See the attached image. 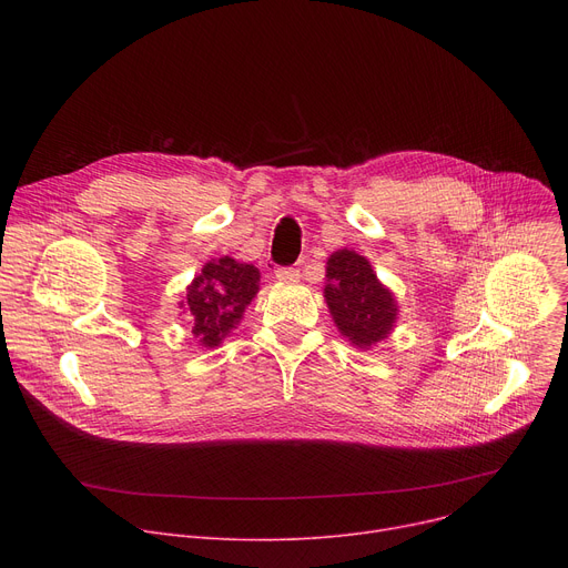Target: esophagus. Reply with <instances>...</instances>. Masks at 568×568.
Instances as JSON below:
<instances>
[{
    "mask_svg": "<svg viewBox=\"0 0 568 568\" xmlns=\"http://www.w3.org/2000/svg\"><path fill=\"white\" fill-rule=\"evenodd\" d=\"M276 278L283 283H296L302 278V274H300V268H294V266H281V268H276Z\"/></svg>",
    "mask_w": 568,
    "mask_h": 568,
    "instance_id": "obj_1",
    "label": "esophagus"
}]
</instances>
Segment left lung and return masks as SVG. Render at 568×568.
<instances>
[{
  "mask_svg": "<svg viewBox=\"0 0 568 568\" xmlns=\"http://www.w3.org/2000/svg\"><path fill=\"white\" fill-rule=\"evenodd\" d=\"M324 300L338 332L362 349L389 336L398 317L394 292L379 283L364 255L347 248L326 260Z\"/></svg>",
  "mask_w": 568,
  "mask_h": 568,
  "instance_id": "obj_1",
  "label": "left lung"
}]
</instances>
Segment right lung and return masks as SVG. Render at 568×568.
<instances>
[{
	"mask_svg": "<svg viewBox=\"0 0 568 568\" xmlns=\"http://www.w3.org/2000/svg\"><path fill=\"white\" fill-rule=\"evenodd\" d=\"M260 290V272L253 264L225 255L206 262L186 287L179 308L189 313L191 332L202 347H219L236 329L246 306Z\"/></svg>",
	"mask_w": 568,
	"mask_h": 568,
	"instance_id": "1",
	"label": "right lung"
}]
</instances>
